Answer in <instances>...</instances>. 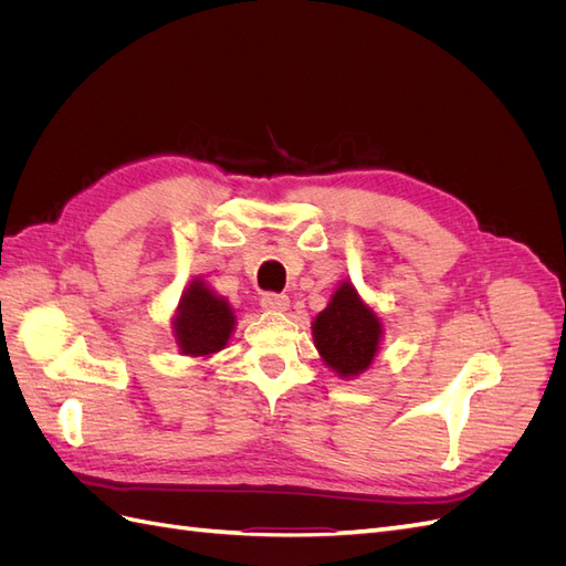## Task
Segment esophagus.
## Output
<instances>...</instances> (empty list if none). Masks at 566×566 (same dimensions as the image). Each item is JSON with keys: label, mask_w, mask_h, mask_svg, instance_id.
<instances>
[{"label": "esophagus", "mask_w": 566, "mask_h": 566, "mask_svg": "<svg viewBox=\"0 0 566 566\" xmlns=\"http://www.w3.org/2000/svg\"><path fill=\"white\" fill-rule=\"evenodd\" d=\"M260 304H262V310H266V312H285L287 306H290V300H287V295L266 293V295L260 300Z\"/></svg>", "instance_id": "esophagus-1"}]
</instances>
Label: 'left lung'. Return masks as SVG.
I'll list each match as a JSON object with an SVG mask.
<instances>
[{"instance_id":"left-lung-1","label":"left lung","mask_w":566,"mask_h":566,"mask_svg":"<svg viewBox=\"0 0 566 566\" xmlns=\"http://www.w3.org/2000/svg\"><path fill=\"white\" fill-rule=\"evenodd\" d=\"M380 318L358 300L349 283H342L331 304L314 321L316 349L342 378L364 373L378 352Z\"/></svg>"}]
</instances>
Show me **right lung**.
<instances>
[{
    "instance_id": "add662e5",
    "label": "right lung",
    "mask_w": 566,
    "mask_h": 566,
    "mask_svg": "<svg viewBox=\"0 0 566 566\" xmlns=\"http://www.w3.org/2000/svg\"><path fill=\"white\" fill-rule=\"evenodd\" d=\"M235 316L227 300L212 295L200 281L186 287L179 300L175 333L179 349L188 356H208L227 347Z\"/></svg>"
}]
</instances>
